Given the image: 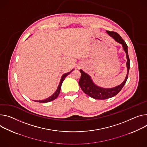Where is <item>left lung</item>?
<instances>
[{
  "label": "left lung",
  "instance_id": "obj_1",
  "mask_svg": "<svg viewBox=\"0 0 147 147\" xmlns=\"http://www.w3.org/2000/svg\"><path fill=\"white\" fill-rule=\"evenodd\" d=\"M106 32L111 37H113L117 42L122 45L123 49L125 52L127 60L126 63L127 73L125 80L121 84L113 88H106L99 87L97 85H96L94 82H93L91 77L88 74L83 71L82 70H80V71L82 75L78 83L82 90L84 91L86 94L88 95V96L93 98L97 100H105L111 98L116 96L118 93L121 91V90L123 88L127 80L130 67V60L128 53V46L126 43L117 33L111 31Z\"/></svg>",
  "mask_w": 147,
  "mask_h": 147
}]
</instances>
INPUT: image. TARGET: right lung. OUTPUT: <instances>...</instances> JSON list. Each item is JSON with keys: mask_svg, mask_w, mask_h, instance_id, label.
<instances>
[{"mask_svg": "<svg viewBox=\"0 0 147 147\" xmlns=\"http://www.w3.org/2000/svg\"><path fill=\"white\" fill-rule=\"evenodd\" d=\"M73 70H74V69L72 70L71 71H70V72H69V73H67L64 74L61 76V80H60V82L59 85V86H58V87H57L56 91H55V92L54 94H53L52 96H51L49 97V98H46V99H45V100H33V101H36V102H50V101H53V100H55V99L58 97V96L59 95V93H60V92L61 87V84H62V83H63V81H64V78H65L72 71H73Z\"/></svg>", "mask_w": 147, "mask_h": 147, "instance_id": "obj_1", "label": "right lung"}]
</instances>
